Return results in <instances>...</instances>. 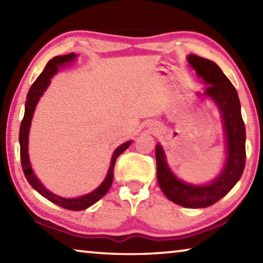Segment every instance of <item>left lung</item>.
Wrapping results in <instances>:
<instances>
[{
  "label": "left lung",
  "mask_w": 263,
  "mask_h": 263,
  "mask_svg": "<svg viewBox=\"0 0 263 263\" xmlns=\"http://www.w3.org/2000/svg\"><path fill=\"white\" fill-rule=\"evenodd\" d=\"M188 61L204 83L201 96H209L220 110L226 138V161L222 172L211 183L194 185L185 183L169 169L161 145L155 147L157 176L160 188L168 199L181 206L208 208L219 201L240 180L246 163V130L241 117L238 92L219 66L198 55H188Z\"/></svg>",
  "instance_id": "8db88e82"
}]
</instances>
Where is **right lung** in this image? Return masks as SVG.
I'll list each match as a JSON object with an SVG mask.
<instances>
[{
  "mask_svg": "<svg viewBox=\"0 0 263 263\" xmlns=\"http://www.w3.org/2000/svg\"><path fill=\"white\" fill-rule=\"evenodd\" d=\"M75 58H77V54H75V53L54 57L53 59H51L47 62V65L45 66V68H44L42 74L39 75L37 80L33 82L32 86H31L30 90L28 92V96H26L24 117H23V121L21 123L20 146H21L22 168H23L24 175L30 183V185L32 186L34 190H37L42 196H44V197L47 198L48 201L57 204V205H59L64 209H67V210L81 211V210H84V209L91 206L92 204H95L99 199H101L106 193H108L111 184H112L114 168H115L116 160H117L119 155H121L124 151L131 145V141H127L125 144H123L119 146V147L116 148L112 155V159H111L109 172L108 174H106V177L103 181V183H102L99 188H96L94 191H91L90 194L81 196V197H78V198L60 197V196L51 193L50 190H47L45 186L42 184V182L37 179V176L34 175L32 167H31V163H30V159H29L28 144H29V131H30V125H31V119H32L35 105H37L41 96L44 94V91L46 90L48 84H50L51 78L58 73L59 66H62L67 64V62L73 61Z\"/></svg>",
  "mask_w": 263,
  "mask_h": 263,
  "instance_id": "add662e5",
  "label": "right lung"
}]
</instances>
